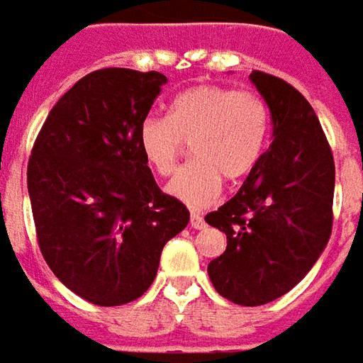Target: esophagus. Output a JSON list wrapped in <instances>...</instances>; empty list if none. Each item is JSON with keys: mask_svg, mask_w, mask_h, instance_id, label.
Masks as SVG:
<instances>
[{"mask_svg": "<svg viewBox=\"0 0 363 363\" xmlns=\"http://www.w3.org/2000/svg\"><path fill=\"white\" fill-rule=\"evenodd\" d=\"M189 225L194 228V230H203L206 228V221H203V218L199 216V213H191V218H189Z\"/></svg>", "mask_w": 363, "mask_h": 363, "instance_id": "1", "label": "esophagus"}]
</instances>
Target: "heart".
<instances>
[{"mask_svg": "<svg viewBox=\"0 0 363 363\" xmlns=\"http://www.w3.org/2000/svg\"><path fill=\"white\" fill-rule=\"evenodd\" d=\"M269 138L267 104L252 91L221 85H198L172 101L167 116L142 121L138 143L145 164L169 176L189 142L191 162L167 184V194L194 210L220 196L223 177L238 184L250 176L266 152Z\"/></svg>", "mask_w": 363, "mask_h": 363, "instance_id": "1", "label": "heart"}]
</instances>
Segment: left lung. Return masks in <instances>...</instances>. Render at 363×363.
Segmentation results:
<instances>
[{"instance_id": "8db88e82", "label": "left lung", "mask_w": 363, "mask_h": 363, "mask_svg": "<svg viewBox=\"0 0 363 363\" xmlns=\"http://www.w3.org/2000/svg\"><path fill=\"white\" fill-rule=\"evenodd\" d=\"M250 79L272 113V145L240 191L206 216L228 235L208 274L225 300L264 306L300 284L328 245L335 165L308 99L276 75L252 72Z\"/></svg>"}]
</instances>
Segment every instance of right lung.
<instances>
[{
  "mask_svg": "<svg viewBox=\"0 0 363 363\" xmlns=\"http://www.w3.org/2000/svg\"><path fill=\"white\" fill-rule=\"evenodd\" d=\"M167 77L106 67L60 97L38 133L28 191L41 255L67 289L123 306L152 286L189 211L164 194L138 131Z\"/></svg>",
  "mask_w": 363,
  "mask_h": 363,
  "instance_id": "right-lung-1",
  "label": "right lung"
}]
</instances>
